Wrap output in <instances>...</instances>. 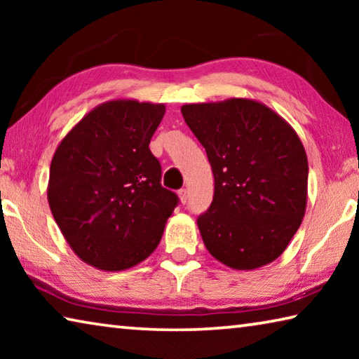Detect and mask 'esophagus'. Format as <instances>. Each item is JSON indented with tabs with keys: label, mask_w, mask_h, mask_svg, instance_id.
I'll use <instances>...</instances> for the list:
<instances>
[{
	"label": "esophagus",
	"mask_w": 359,
	"mask_h": 359,
	"mask_svg": "<svg viewBox=\"0 0 359 359\" xmlns=\"http://www.w3.org/2000/svg\"><path fill=\"white\" fill-rule=\"evenodd\" d=\"M179 198H180V203H182V204L187 203V199H188L187 188H180V190H179Z\"/></svg>",
	"instance_id": "34e87169"
}]
</instances>
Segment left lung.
<instances>
[{
    "mask_svg": "<svg viewBox=\"0 0 359 359\" xmlns=\"http://www.w3.org/2000/svg\"><path fill=\"white\" fill-rule=\"evenodd\" d=\"M182 115L214 172V199L196 220L205 248L233 269L274 261L306 212L309 165L299 137L252 100L185 104Z\"/></svg>",
    "mask_w": 359,
    "mask_h": 359,
    "instance_id": "obj_1",
    "label": "left lung"
}]
</instances>
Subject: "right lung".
<instances>
[{"mask_svg":"<svg viewBox=\"0 0 359 359\" xmlns=\"http://www.w3.org/2000/svg\"><path fill=\"white\" fill-rule=\"evenodd\" d=\"M165 106L111 101L85 115L58 145L48 205L72 250L102 271L141 263L160 244L179 196L161 185L149 149Z\"/></svg>","mask_w":359,"mask_h":359,"instance_id":"add662e5","label":"right lung"}]
</instances>
